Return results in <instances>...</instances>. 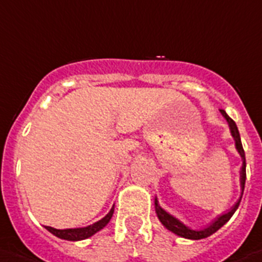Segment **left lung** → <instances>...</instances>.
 <instances>
[{"label": "left lung", "mask_w": 262, "mask_h": 262, "mask_svg": "<svg viewBox=\"0 0 262 262\" xmlns=\"http://www.w3.org/2000/svg\"><path fill=\"white\" fill-rule=\"evenodd\" d=\"M221 114L224 115V118L226 119L227 123H229L230 127V133H231V136L234 138L235 140V148H236L237 153L241 155L242 157V167H241V198L239 200L235 203V205L232 206L231 209L229 210L227 213L222 215H218L214 221H213L212 224L208 225L205 229H201V230H193L191 227L186 226V225L179 221L178 218H175L174 215H171L170 213H167L166 210L162 209L158 204L157 198H155V208H156V213H157V217L160 220V222L166 227L169 231L174 232L175 235H178V236L182 237H186V239H192V241H199V239H204V237H208L210 236L212 234H214L217 230H220L221 227L224 226L226 224L227 221L232 217L235 212H236L237 206L241 204L242 200V196H243V192H244V184H246V155H244V149H243V145H242V140H241V135H239V131H237V127L235 124V122L230 118L229 115L226 114L225 110H220Z\"/></svg>", "instance_id": "obj_1"}]
</instances>
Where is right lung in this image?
I'll use <instances>...</instances> for the list:
<instances>
[{
	"label": "right lung",
	"mask_w": 262,
	"mask_h": 262,
	"mask_svg": "<svg viewBox=\"0 0 262 262\" xmlns=\"http://www.w3.org/2000/svg\"><path fill=\"white\" fill-rule=\"evenodd\" d=\"M113 213H114V205H113L110 212L107 213L104 218H101V220L95 222V224L90 225V226L76 227V229H63V230L54 229V227H50V226H45V229H47L49 232H52L53 235H56V236L59 237V239H64V241H71V242L84 241V239H88L90 236L95 235L96 232H98L100 230L104 229V227L109 224V221L112 220Z\"/></svg>",
	"instance_id": "right-lung-1"
}]
</instances>
